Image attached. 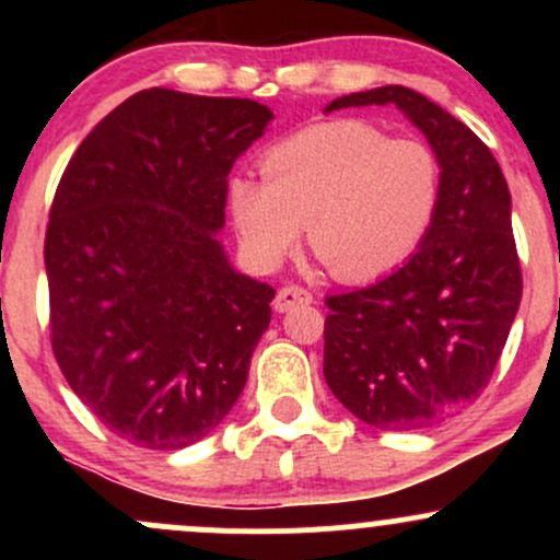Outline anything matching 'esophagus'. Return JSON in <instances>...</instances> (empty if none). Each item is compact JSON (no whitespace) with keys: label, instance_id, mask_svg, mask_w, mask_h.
Instances as JSON below:
<instances>
[{"label":"esophagus","instance_id":"34e87169","mask_svg":"<svg viewBox=\"0 0 560 560\" xmlns=\"http://www.w3.org/2000/svg\"><path fill=\"white\" fill-rule=\"evenodd\" d=\"M311 302H313V294L307 292L305 287L287 284V287L279 289V294H276L273 307H276V311H279V313H287V311H292L294 305H311Z\"/></svg>","mask_w":560,"mask_h":560}]
</instances>
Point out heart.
I'll list each match as a JSON object with an SVG mask.
<instances>
[{"label":"heart","mask_w":560,"mask_h":560,"mask_svg":"<svg viewBox=\"0 0 560 560\" xmlns=\"http://www.w3.org/2000/svg\"><path fill=\"white\" fill-rule=\"evenodd\" d=\"M260 171L262 182L236 176L229 202L244 249L262 268L292 253L307 226L311 249L337 279H376L421 247L440 213L434 147L389 139L365 120L302 128L262 155Z\"/></svg>","instance_id":"b5f03b06"}]
</instances>
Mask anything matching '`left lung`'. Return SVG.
<instances>
[{
	"instance_id": "obj_1",
	"label": "left lung",
	"mask_w": 560,
	"mask_h": 560,
	"mask_svg": "<svg viewBox=\"0 0 560 560\" xmlns=\"http://www.w3.org/2000/svg\"><path fill=\"white\" fill-rule=\"evenodd\" d=\"M395 105L442 160L434 226L402 268L376 284L329 294L324 376L352 416L410 432L440 423L490 384L522 302L511 191L490 147L432 100L405 86L334 100Z\"/></svg>"
}]
</instances>
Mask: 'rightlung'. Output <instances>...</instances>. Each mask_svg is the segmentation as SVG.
I'll return each instance as SVG.
<instances>
[{
  "label": "right lung",
  "instance_id": "right-lung-1",
  "mask_svg": "<svg viewBox=\"0 0 560 560\" xmlns=\"http://www.w3.org/2000/svg\"><path fill=\"white\" fill-rule=\"evenodd\" d=\"M271 118L253 100L144 89L57 184L52 350L79 400L131 445H195L240 400L276 289L236 273L215 231L231 165Z\"/></svg>",
  "mask_w": 560,
  "mask_h": 560
}]
</instances>
